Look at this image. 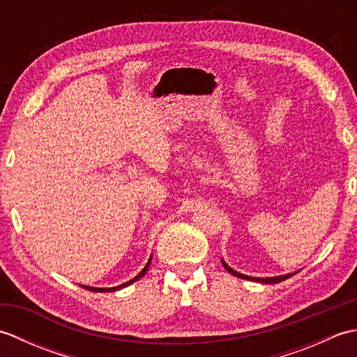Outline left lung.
Returning a JSON list of instances; mask_svg holds the SVG:
<instances>
[{
	"label": "left lung",
	"instance_id": "8db88e82",
	"mask_svg": "<svg viewBox=\"0 0 357 357\" xmlns=\"http://www.w3.org/2000/svg\"><path fill=\"white\" fill-rule=\"evenodd\" d=\"M221 262H222V265H224V268L229 271V273H231L233 276H238V278H241V279H247V280H256V282H262V284H278V282H282V280H285L287 278H290V276H293V275H296V273L298 271H294V273H288V275H282V276H273V278H253V276H247V275H242V273H239V271H236V270H233L229 264H227L224 259H221Z\"/></svg>",
	"mask_w": 357,
	"mask_h": 357
}]
</instances>
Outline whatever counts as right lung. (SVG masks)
<instances>
[{"mask_svg": "<svg viewBox=\"0 0 357 357\" xmlns=\"http://www.w3.org/2000/svg\"><path fill=\"white\" fill-rule=\"evenodd\" d=\"M150 262H151V256H150L149 262L146 264V267H144V268H142V270L138 273V276H135L133 279L127 280L126 284H121V285H118V287H112V288H98V287H89V285H81V287H82V288H87V290H90V291H100V293H110V291H116V290H121V288H124V287H127V285L133 284L135 280H138V279H141L144 275H146L147 270H149V267H150Z\"/></svg>", "mask_w": 357, "mask_h": 357, "instance_id": "add662e5", "label": "right lung"}]
</instances>
